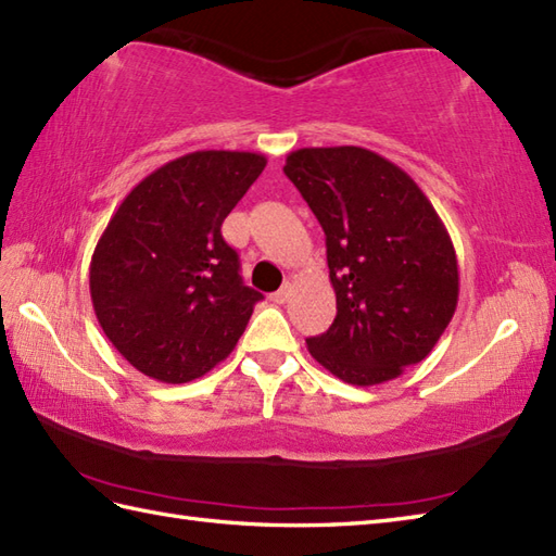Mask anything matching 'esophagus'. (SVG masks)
<instances>
[{
    "label": "esophagus",
    "mask_w": 556,
    "mask_h": 556,
    "mask_svg": "<svg viewBox=\"0 0 556 556\" xmlns=\"http://www.w3.org/2000/svg\"><path fill=\"white\" fill-rule=\"evenodd\" d=\"M289 295H291V283H283V287L279 289V291H275L273 295H269V301L273 303H287L289 301Z\"/></svg>",
    "instance_id": "34e87169"
}]
</instances>
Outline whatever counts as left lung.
I'll return each instance as SVG.
<instances>
[{
  "mask_svg": "<svg viewBox=\"0 0 556 556\" xmlns=\"http://www.w3.org/2000/svg\"><path fill=\"white\" fill-rule=\"evenodd\" d=\"M283 173L327 237L333 325L307 351L353 386L391 381L433 351L459 299L443 219L405 170L363 147L299 149Z\"/></svg>",
  "mask_w": 556,
  "mask_h": 556,
  "instance_id": "1",
  "label": "left lung"
}]
</instances>
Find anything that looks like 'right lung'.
I'll return each instance as SVG.
<instances>
[{"label":"right lung","mask_w":556,"mask_h":556,"mask_svg":"<svg viewBox=\"0 0 556 556\" xmlns=\"http://www.w3.org/2000/svg\"><path fill=\"white\" fill-rule=\"evenodd\" d=\"M265 165L251 151L187 153L141 179L103 229L89 265L94 313L147 377H203L235 351L263 301L219 227Z\"/></svg>","instance_id":"right-lung-1"}]
</instances>
